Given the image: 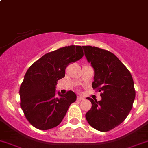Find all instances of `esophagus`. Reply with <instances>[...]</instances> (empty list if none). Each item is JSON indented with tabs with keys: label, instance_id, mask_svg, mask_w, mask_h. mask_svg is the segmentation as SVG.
Wrapping results in <instances>:
<instances>
[{
	"label": "esophagus",
	"instance_id": "obj_1",
	"mask_svg": "<svg viewBox=\"0 0 148 148\" xmlns=\"http://www.w3.org/2000/svg\"><path fill=\"white\" fill-rule=\"evenodd\" d=\"M84 99V97H81V96H78V97H77V100H83Z\"/></svg>",
	"mask_w": 148,
	"mask_h": 148
}]
</instances>
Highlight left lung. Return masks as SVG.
Segmentation results:
<instances>
[{"label": "left lung", "instance_id": "1", "mask_svg": "<svg viewBox=\"0 0 148 148\" xmlns=\"http://www.w3.org/2000/svg\"><path fill=\"white\" fill-rule=\"evenodd\" d=\"M82 48L94 69L92 87L101 92L102 97L99 101L88 97L92 108L86 114V119L98 131H110L121 124L132 110L135 98L134 81L114 53L90 45Z\"/></svg>", "mask_w": 148, "mask_h": 148}]
</instances>
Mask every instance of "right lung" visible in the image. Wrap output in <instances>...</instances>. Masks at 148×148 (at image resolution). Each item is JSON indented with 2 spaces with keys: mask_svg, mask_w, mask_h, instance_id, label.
Listing matches in <instances>:
<instances>
[{
  "mask_svg": "<svg viewBox=\"0 0 148 148\" xmlns=\"http://www.w3.org/2000/svg\"><path fill=\"white\" fill-rule=\"evenodd\" d=\"M83 55L80 45L66 46L45 54L28 69L20 86V106L33 127L48 130L62 121L77 95L70 90L65 95L58 92L57 97L56 86L65 77L69 64L79 60Z\"/></svg>",
  "mask_w": 148,
  "mask_h": 148,
  "instance_id": "add662e5",
  "label": "right lung"
}]
</instances>
